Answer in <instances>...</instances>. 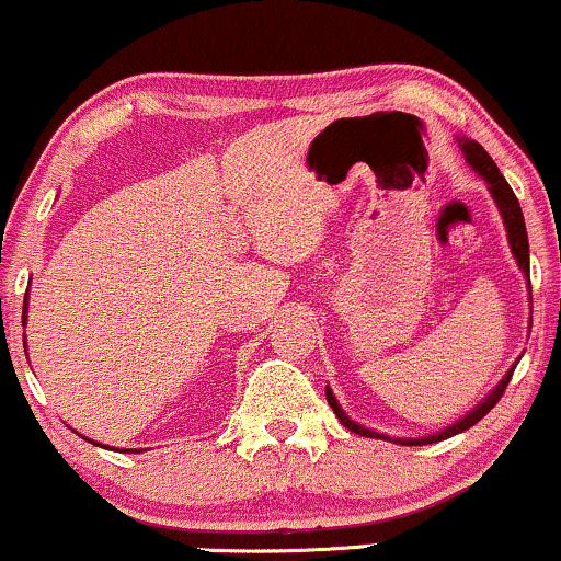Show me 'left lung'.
Segmentation results:
<instances>
[{"label": "left lung", "instance_id": "obj_1", "mask_svg": "<svg viewBox=\"0 0 561 561\" xmlns=\"http://www.w3.org/2000/svg\"><path fill=\"white\" fill-rule=\"evenodd\" d=\"M457 145L459 150H462V156L467 160V165L472 168L474 173L480 175L482 181L488 183V191L490 196H493V202L497 206V211H501V219H503V227H505V234H508V244H511V255L513 260H516L518 271L524 273L526 278V286L531 288V278H528V234H526V221H524V211H520V204L516 194H513V188L508 186V181L503 179V173L497 171L495 160L488 156L485 148H482L480 142L470 140V137H457ZM518 359L508 367V373L503 375L501 380H497V386L490 390V393L482 398V401L474 405L472 411H467L462 419H457L455 424L444 426L442 432H434L428 436H388V434H380V432H373V428H367L365 424H357L355 419H350L347 413H344V409L340 405V401H336V396L332 393V388L327 386V401L329 405H332V411L340 416V421L344 426L350 428V432H355L359 436H367V439H386V442H396V444H403V447H421V444H434V442H442V439H449V436L455 434H462L467 432V428L478 424V421L485 416V413L493 409V405L501 401L503 390L508 388L511 382V375L513 370H516Z\"/></svg>", "mask_w": 561, "mask_h": 561}]
</instances>
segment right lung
I'll use <instances>...</instances> for the list:
<instances>
[{
  "label": "right lung",
  "mask_w": 561,
  "mask_h": 561,
  "mask_svg": "<svg viewBox=\"0 0 561 561\" xmlns=\"http://www.w3.org/2000/svg\"><path fill=\"white\" fill-rule=\"evenodd\" d=\"M27 294H25V306H22V327H25V321H27ZM22 342H25V340H22ZM91 442V439H89ZM96 444V447H99V442H94ZM106 449H110V447H106ZM122 451H140V449H122Z\"/></svg>",
  "instance_id": "1"
}]
</instances>
